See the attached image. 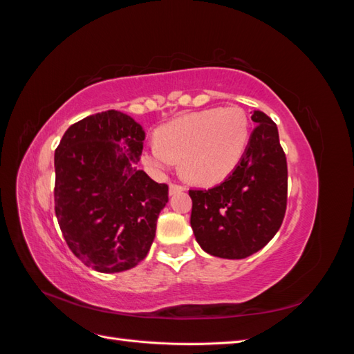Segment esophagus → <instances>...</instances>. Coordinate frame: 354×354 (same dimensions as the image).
Wrapping results in <instances>:
<instances>
[{
    "label": "esophagus",
    "instance_id": "esophagus-1",
    "mask_svg": "<svg viewBox=\"0 0 354 354\" xmlns=\"http://www.w3.org/2000/svg\"><path fill=\"white\" fill-rule=\"evenodd\" d=\"M168 186H169V195H176V194H180V192L185 190V186L173 183V181H169Z\"/></svg>",
    "mask_w": 354,
    "mask_h": 354
}]
</instances>
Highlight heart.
<instances>
[{"instance_id": "b5f03b06", "label": "heart", "mask_w": 354, "mask_h": 354, "mask_svg": "<svg viewBox=\"0 0 354 354\" xmlns=\"http://www.w3.org/2000/svg\"><path fill=\"white\" fill-rule=\"evenodd\" d=\"M250 140V120L239 106L189 112L162 125L147 145L145 162L158 173L177 159L183 176L199 185H214L238 167Z\"/></svg>"}]
</instances>
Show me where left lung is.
<instances>
[{
	"instance_id": "1",
	"label": "left lung",
	"mask_w": 354,
	"mask_h": 354,
	"mask_svg": "<svg viewBox=\"0 0 354 354\" xmlns=\"http://www.w3.org/2000/svg\"><path fill=\"white\" fill-rule=\"evenodd\" d=\"M257 122L238 167L211 189H190V226L201 248L241 260L260 251L282 226L288 199L286 156L276 124L254 111Z\"/></svg>"
}]
</instances>
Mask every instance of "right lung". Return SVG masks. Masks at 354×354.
<instances>
[{
  "mask_svg": "<svg viewBox=\"0 0 354 354\" xmlns=\"http://www.w3.org/2000/svg\"><path fill=\"white\" fill-rule=\"evenodd\" d=\"M145 131L118 111L72 124L55 153V211L69 250L102 273L131 269L147 255L168 186L137 168Z\"/></svg>",
  "mask_w": 354,
  "mask_h": 354,
  "instance_id": "add662e5",
  "label": "right lung"
}]
</instances>
